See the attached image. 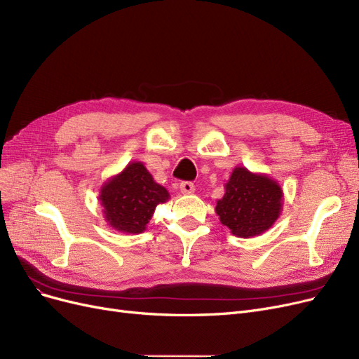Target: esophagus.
<instances>
[{
	"instance_id": "34e87169",
	"label": "esophagus",
	"mask_w": 359,
	"mask_h": 359,
	"mask_svg": "<svg viewBox=\"0 0 359 359\" xmlns=\"http://www.w3.org/2000/svg\"><path fill=\"white\" fill-rule=\"evenodd\" d=\"M180 190L184 194H191L194 191V184L191 181H182L180 182Z\"/></svg>"
}]
</instances>
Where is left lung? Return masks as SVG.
<instances>
[{"label": "left lung", "instance_id": "1", "mask_svg": "<svg viewBox=\"0 0 359 359\" xmlns=\"http://www.w3.org/2000/svg\"><path fill=\"white\" fill-rule=\"evenodd\" d=\"M280 206L282 190L273 180L236 168L215 211L233 234L251 238L271 227L279 217Z\"/></svg>", "mask_w": 359, "mask_h": 359}]
</instances>
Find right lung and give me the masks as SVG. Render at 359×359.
Returning a JSON list of instances; mask_svg holds the SVG:
<instances>
[{"label": "right lung", "mask_w": 359, "mask_h": 359, "mask_svg": "<svg viewBox=\"0 0 359 359\" xmlns=\"http://www.w3.org/2000/svg\"><path fill=\"white\" fill-rule=\"evenodd\" d=\"M165 187L153 181L142 163H130L101 190V205L111 227L141 233L158 203L168 201Z\"/></svg>", "instance_id": "add662e5"}]
</instances>
